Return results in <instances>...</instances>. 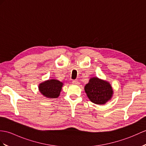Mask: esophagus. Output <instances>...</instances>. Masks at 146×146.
<instances>
[{
	"label": "esophagus",
	"mask_w": 146,
	"mask_h": 146,
	"mask_svg": "<svg viewBox=\"0 0 146 146\" xmlns=\"http://www.w3.org/2000/svg\"><path fill=\"white\" fill-rule=\"evenodd\" d=\"M72 83L74 84H79V82H78V80H73V81H72Z\"/></svg>",
	"instance_id": "34e87169"
}]
</instances>
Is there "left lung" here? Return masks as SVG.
<instances>
[{
  "mask_svg": "<svg viewBox=\"0 0 146 146\" xmlns=\"http://www.w3.org/2000/svg\"><path fill=\"white\" fill-rule=\"evenodd\" d=\"M84 91L91 102L96 104L107 103L113 94V88L109 82L97 77L91 78L84 86Z\"/></svg>",
  "mask_w": 146,
  "mask_h": 146,
  "instance_id": "obj_1",
  "label": "left lung"
}]
</instances>
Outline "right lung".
<instances>
[{"instance_id":"right-lung-1","label":"right lung","mask_w":146,"mask_h":146,"mask_svg":"<svg viewBox=\"0 0 146 146\" xmlns=\"http://www.w3.org/2000/svg\"><path fill=\"white\" fill-rule=\"evenodd\" d=\"M63 83L55 80H48L41 83L38 86V90L42 94L47 98H56L60 96Z\"/></svg>"}]
</instances>
